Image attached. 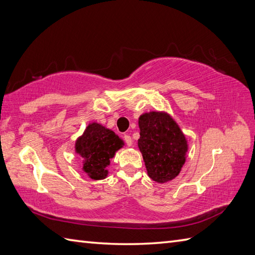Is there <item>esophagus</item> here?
Here are the masks:
<instances>
[{"label": "esophagus", "mask_w": 255, "mask_h": 255, "mask_svg": "<svg viewBox=\"0 0 255 255\" xmlns=\"http://www.w3.org/2000/svg\"><path fill=\"white\" fill-rule=\"evenodd\" d=\"M124 140H125V142H126L128 146H131V145L133 144V141H132L131 137H130L129 134H125V135H124Z\"/></svg>", "instance_id": "34e87169"}]
</instances>
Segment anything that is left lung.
<instances>
[{"instance_id":"obj_1","label":"left lung","mask_w":255,"mask_h":255,"mask_svg":"<svg viewBox=\"0 0 255 255\" xmlns=\"http://www.w3.org/2000/svg\"><path fill=\"white\" fill-rule=\"evenodd\" d=\"M138 147L143 156L147 176L158 183L175 179L186 163L188 140L167 112L151 111L138 120Z\"/></svg>"}]
</instances>
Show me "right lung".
Wrapping results in <instances>:
<instances>
[{
  "label": "right lung",
  "mask_w": 255,
  "mask_h": 255,
  "mask_svg": "<svg viewBox=\"0 0 255 255\" xmlns=\"http://www.w3.org/2000/svg\"><path fill=\"white\" fill-rule=\"evenodd\" d=\"M125 142L113 130L97 122H92L75 141V152L82 158V170L93 180L105 179L110 166L118 150Z\"/></svg>",
  "instance_id": "add662e5"
}]
</instances>
